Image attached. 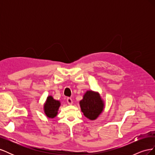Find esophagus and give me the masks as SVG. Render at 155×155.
I'll return each mask as SVG.
<instances>
[{
  "label": "esophagus",
  "instance_id": "esophagus-1",
  "mask_svg": "<svg viewBox=\"0 0 155 155\" xmlns=\"http://www.w3.org/2000/svg\"><path fill=\"white\" fill-rule=\"evenodd\" d=\"M67 103H68V105H72L73 101H72V100L70 97H68L67 98Z\"/></svg>",
  "mask_w": 155,
  "mask_h": 155
}]
</instances>
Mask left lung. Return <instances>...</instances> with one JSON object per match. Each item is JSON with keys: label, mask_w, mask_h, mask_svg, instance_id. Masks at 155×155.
<instances>
[{"label": "left lung", "mask_w": 155, "mask_h": 155, "mask_svg": "<svg viewBox=\"0 0 155 155\" xmlns=\"http://www.w3.org/2000/svg\"><path fill=\"white\" fill-rule=\"evenodd\" d=\"M81 110L84 116L90 120H96L104 111V101L98 92L87 91L79 101Z\"/></svg>", "instance_id": "1"}]
</instances>
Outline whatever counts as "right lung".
I'll return each mask as SVG.
<instances>
[{
    "label": "right lung",
    "instance_id": "add662e5",
    "mask_svg": "<svg viewBox=\"0 0 155 155\" xmlns=\"http://www.w3.org/2000/svg\"><path fill=\"white\" fill-rule=\"evenodd\" d=\"M61 102L54 99L51 96H48L44 104V112L49 118H54L58 115Z\"/></svg>",
    "mask_w": 155,
    "mask_h": 155
}]
</instances>
